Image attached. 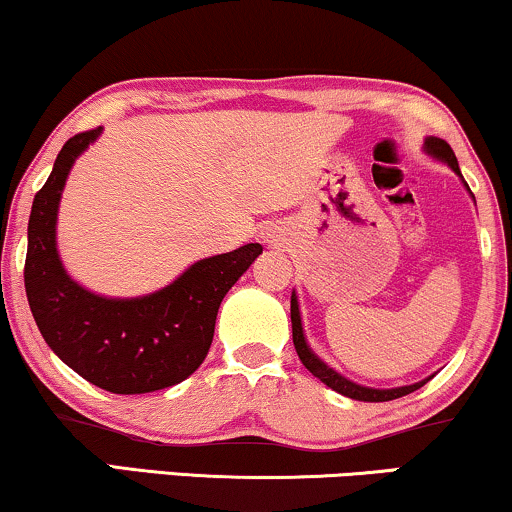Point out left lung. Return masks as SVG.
<instances>
[{"mask_svg":"<svg viewBox=\"0 0 512 512\" xmlns=\"http://www.w3.org/2000/svg\"><path fill=\"white\" fill-rule=\"evenodd\" d=\"M423 148H425V153L432 155V158L439 160V163L449 165L451 170H454L458 177H461L463 186L470 193V198L475 200V196H472V191H470V186L465 184V179H463V174H461V167H458V160H456L454 151H451V146L446 144L444 139L428 137V139H425ZM290 321H293V345L297 349V357H300L304 368H307V371L312 373L314 378H319L323 385H328V387H331V390H335L338 394H345V397H349V399H357V401H390V399H399V397H404V394L416 392L418 387H423L432 378V375H430V378L420 380V383L404 385V387H392V390H378V387H366V385L354 383V380L345 378V375L338 373V371H335V368L328 366L321 357H316L314 349L307 345V338H304V328H302L300 302H297L295 290H293V295H290Z\"/></svg>","mask_w":512,"mask_h":512,"instance_id":"obj_1","label":"left lung"}]
</instances>
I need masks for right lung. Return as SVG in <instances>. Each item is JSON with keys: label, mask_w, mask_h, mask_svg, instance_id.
<instances>
[{"label": "right lung", "mask_w": 512, "mask_h": 512, "mask_svg": "<svg viewBox=\"0 0 512 512\" xmlns=\"http://www.w3.org/2000/svg\"><path fill=\"white\" fill-rule=\"evenodd\" d=\"M101 132L68 139L32 200L25 293L44 342L63 364L106 392L146 394L181 383L203 364L219 304L262 245L198 260L170 286L141 297H106L80 286L58 255V205L75 160Z\"/></svg>", "instance_id": "1"}]
</instances>
